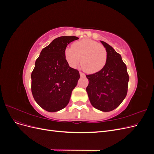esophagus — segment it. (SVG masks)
Returning <instances> with one entry per match:
<instances>
[{
	"label": "esophagus",
	"instance_id": "obj_1",
	"mask_svg": "<svg viewBox=\"0 0 154 154\" xmlns=\"http://www.w3.org/2000/svg\"><path fill=\"white\" fill-rule=\"evenodd\" d=\"M80 74L81 76H85V74L83 73L82 72H80Z\"/></svg>",
	"mask_w": 154,
	"mask_h": 154
}]
</instances>
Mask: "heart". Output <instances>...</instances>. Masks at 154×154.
Masks as SVG:
<instances>
[{"instance_id":"b5f03b06","label":"heart","mask_w":154,"mask_h":154,"mask_svg":"<svg viewBox=\"0 0 154 154\" xmlns=\"http://www.w3.org/2000/svg\"><path fill=\"white\" fill-rule=\"evenodd\" d=\"M64 58L71 67H76L80 62L83 71L94 74L103 69L107 61V51L103 45L88 39H82L72 44V48L64 50Z\"/></svg>"}]
</instances>
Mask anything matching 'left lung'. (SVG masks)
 <instances>
[{"label": "left lung", "mask_w": 154, "mask_h": 154, "mask_svg": "<svg viewBox=\"0 0 154 154\" xmlns=\"http://www.w3.org/2000/svg\"><path fill=\"white\" fill-rule=\"evenodd\" d=\"M101 42L106 49L107 61L101 71L86 75V91L94 108L109 112L117 108L127 96L129 76L121 55L108 44Z\"/></svg>", "instance_id": "8db88e82"}]
</instances>
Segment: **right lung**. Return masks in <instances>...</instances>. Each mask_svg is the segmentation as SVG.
<instances>
[{
  "label": "right lung",
  "instance_id": "obj_1",
  "mask_svg": "<svg viewBox=\"0 0 154 154\" xmlns=\"http://www.w3.org/2000/svg\"><path fill=\"white\" fill-rule=\"evenodd\" d=\"M78 39L74 36L55 38L42 50L36 60L31 73L32 94L48 112H57L67 105L80 77L77 69L69 67L63 53L67 45Z\"/></svg>",
  "mask_w": 154,
  "mask_h": 154
}]
</instances>
